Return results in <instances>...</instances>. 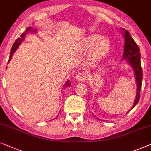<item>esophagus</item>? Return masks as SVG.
Here are the masks:
<instances>
[{"mask_svg":"<svg viewBox=\"0 0 151 151\" xmlns=\"http://www.w3.org/2000/svg\"><path fill=\"white\" fill-rule=\"evenodd\" d=\"M75 79L78 81H85L87 79V76L83 72H79L75 77Z\"/></svg>","mask_w":151,"mask_h":151,"instance_id":"1","label":"esophagus"}]
</instances>
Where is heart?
<instances>
[{"label": "heart", "instance_id": "heart-1", "mask_svg": "<svg viewBox=\"0 0 151 151\" xmlns=\"http://www.w3.org/2000/svg\"><path fill=\"white\" fill-rule=\"evenodd\" d=\"M101 38V36L99 35H92L88 36L83 41L84 47L86 50L91 49L90 58L94 63L103 60L111 49L110 40L108 38Z\"/></svg>", "mask_w": 151, "mask_h": 151}]
</instances>
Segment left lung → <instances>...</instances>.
Listing matches in <instances>:
<instances>
[{
  "label": "left lung",
  "instance_id": "1",
  "mask_svg": "<svg viewBox=\"0 0 151 151\" xmlns=\"http://www.w3.org/2000/svg\"><path fill=\"white\" fill-rule=\"evenodd\" d=\"M125 31L124 37H125V45H124V52L123 55V59H127L128 63L133 68L134 74H135L136 82L137 84V95L134 100L133 108L139 102L140 98V92H141L142 84V68L141 66V55H140L139 48L137 45L135 41L130 37L129 32L123 29Z\"/></svg>",
  "mask_w": 151,
  "mask_h": 151
}]
</instances>
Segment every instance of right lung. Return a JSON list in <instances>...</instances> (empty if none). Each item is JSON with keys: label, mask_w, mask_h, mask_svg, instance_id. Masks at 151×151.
<instances>
[{"label": "right lung", "mask_w": 151, "mask_h": 151, "mask_svg": "<svg viewBox=\"0 0 151 151\" xmlns=\"http://www.w3.org/2000/svg\"><path fill=\"white\" fill-rule=\"evenodd\" d=\"M27 31H30V30H32V29H31V27H28L27 29ZM25 34H24V33L22 34V35H21V37L18 38V39H17V40H16V41L14 42V43L13 44L12 47V49H11V52H10V55H9V61H8V62H9V61H10V59H11L12 57L13 54L14 53L16 50H17V49L18 48V47H19V46L20 44H21V42L23 41L24 37H25ZM70 85V81H68L67 83H66L65 86H69Z\"/></svg>", "instance_id": "obj_1"}]
</instances>
